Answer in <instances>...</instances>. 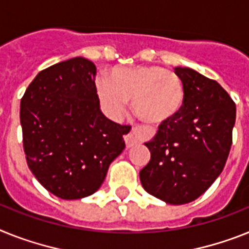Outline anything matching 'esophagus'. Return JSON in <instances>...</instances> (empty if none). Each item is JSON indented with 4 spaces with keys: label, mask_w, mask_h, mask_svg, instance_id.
Here are the masks:
<instances>
[{
    "label": "esophagus",
    "mask_w": 249,
    "mask_h": 249,
    "mask_svg": "<svg viewBox=\"0 0 249 249\" xmlns=\"http://www.w3.org/2000/svg\"><path fill=\"white\" fill-rule=\"evenodd\" d=\"M134 131L135 129L133 128L130 131H129L128 134L124 135V141H125V144H126V148H131L133 145L137 144V139H135L134 137Z\"/></svg>",
    "instance_id": "esophagus-1"
}]
</instances>
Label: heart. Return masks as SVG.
Returning a JSON list of instances; mask_svg holds the SVG:
<instances>
[{"label": "heart", "mask_w": 249, "mask_h": 249, "mask_svg": "<svg viewBox=\"0 0 249 249\" xmlns=\"http://www.w3.org/2000/svg\"><path fill=\"white\" fill-rule=\"evenodd\" d=\"M97 95L112 116H118L131 100L142 120L160 125L182 110L186 89L181 77L172 71L160 66H138L116 68L111 72V79L100 78Z\"/></svg>", "instance_id": "obj_1"}]
</instances>
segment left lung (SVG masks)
<instances>
[{
  "label": "left lung",
  "instance_id": "left-lung-1",
  "mask_svg": "<svg viewBox=\"0 0 249 249\" xmlns=\"http://www.w3.org/2000/svg\"><path fill=\"white\" fill-rule=\"evenodd\" d=\"M186 89L182 110L145 143L150 160L139 173L144 190L172 205L196 200L221 173L231 147L235 104L214 79L176 67Z\"/></svg>",
  "mask_w": 249,
  "mask_h": 249
}]
</instances>
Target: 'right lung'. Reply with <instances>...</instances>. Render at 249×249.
Instances as JSON below:
<instances>
[{
  "instance_id": "add662e5",
  "label": "right lung",
  "mask_w": 249,
  "mask_h": 249,
  "mask_svg": "<svg viewBox=\"0 0 249 249\" xmlns=\"http://www.w3.org/2000/svg\"><path fill=\"white\" fill-rule=\"evenodd\" d=\"M95 76L91 60L72 58L37 73L21 99L29 168L63 200L97 191L110 163L125 148L128 128L101 112Z\"/></svg>"
}]
</instances>
